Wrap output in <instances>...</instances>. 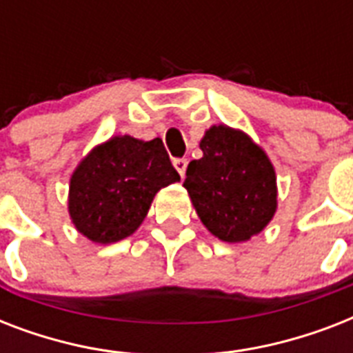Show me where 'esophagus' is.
<instances>
[{"mask_svg":"<svg viewBox=\"0 0 353 353\" xmlns=\"http://www.w3.org/2000/svg\"><path fill=\"white\" fill-rule=\"evenodd\" d=\"M187 165H188L187 159H176V161H174V166H176L177 174L181 176V179L185 177V172H187Z\"/></svg>","mask_w":353,"mask_h":353,"instance_id":"esophagus-1","label":"esophagus"}]
</instances>
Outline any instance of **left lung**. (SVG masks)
Listing matches in <instances>:
<instances>
[{"label": "left lung", "instance_id": "left-lung-1", "mask_svg": "<svg viewBox=\"0 0 353 353\" xmlns=\"http://www.w3.org/2000/svg\"><path fill=\"white\" fill-rule=\"evenodd\" d=\"M201 159L190 161L187 188L207 231L227 243L251 240L279 207L274 166L245 132L214 124L199 141Z\"/></svg>", "mask_w": 353, "mask_h": 353}]
</instances>
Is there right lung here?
<instances>
[{
  "label": "right lung",
  "instance_id": "obj_1",
  "mask_svg": "<svg viewBox=\"0 0 353 353\" xmlns=\"http://www.w3.org/2000/svg\"><path fill=\"white\" fill-rule=\"evenodd\" d=\"M179 181L159 137L113 135L80 161L69 179L74 229L93 243H115L137 231L161 188Z\"/></svg>",
  "mask_w": 353,
  "mask_h": 353
}]
</instances>
